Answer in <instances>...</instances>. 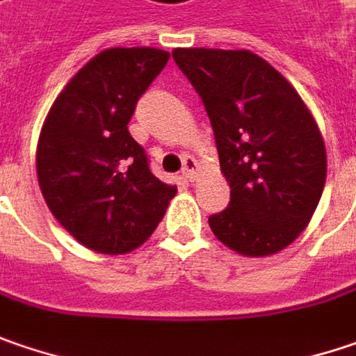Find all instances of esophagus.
<instances>
[{
  "mask_svg": "<svg viewBox=\"0 0 356 356\" xmlns=\"http://www.w3.org/2000/svg\"><path fill=\"white\" fill-rule=\"evenodd\" d=\"M196 168H198V164H196V160L194 158H184V168H182V176L186 178L188 182H194L196 180Z\"/></svg>",
  "mask_w": 356,
  "mask_h": 356,
  "instance_id": "obj_1",
  "label": "esophagus"
}]
</instances>
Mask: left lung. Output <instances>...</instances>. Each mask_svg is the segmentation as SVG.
<instances>
[{
  "instance_id": "left-lung-1",
  "label": "left lung",
  "mask_w": 356,
  "mask_h": 356,
  "mask_svg": "<svg viewBox=\"0 0 356 356\" xmlns=\"http://www.w3.org/2000/svg\"><path fill=\"white\" fill-rule=\"evenodd\" d=\"M176 65L200 96L230 184L214 236L246 257L289 246L312 218L327 150L309 108L275 67L246 49L178 47Z\"/></svg>"
}]
</instances>
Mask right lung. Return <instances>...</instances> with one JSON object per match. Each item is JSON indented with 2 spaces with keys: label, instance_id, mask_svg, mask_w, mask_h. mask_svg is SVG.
Listing matches in <instances>:
<instances>
[{
  "label": "right lung",
  "instance_id": "1",
  "mask_svg": "<svg viewBox=\"0 0 356 356\" xmlns=\"http://www.w3.org/2000/svg\"><path fill=\"white\" fill-rule=\"evenodd\" d=\"M168 58L154 47L106 49L70 80L45 118L38 142L42 194L56 220L96 252L138 248L176 196L128 132L138 99Z\"/></svg>",
  "mask_w": 356,
  "mask_h": 356
}]
</instances>
